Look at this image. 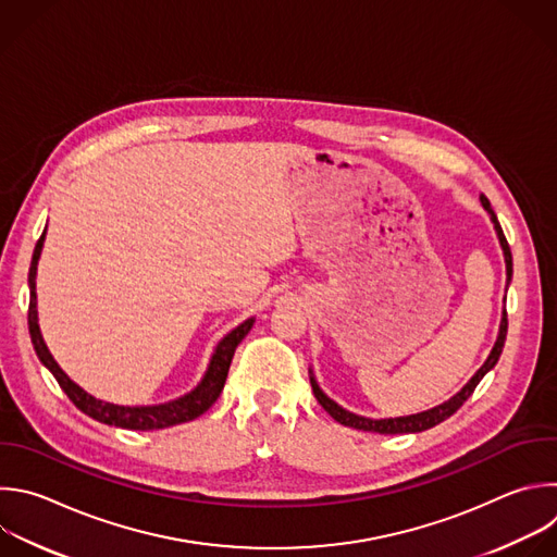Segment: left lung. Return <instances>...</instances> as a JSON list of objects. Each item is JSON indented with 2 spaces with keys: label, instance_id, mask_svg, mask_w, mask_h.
<instances>
[{
  "label": "left lung",
  "instance_id": "8db88e82",
  "mask_svg": "<svg viewBox=\"0 0 557 557\" xmlns=\"http://www.w3.org/2000/svg\"><path fill=\"white\" fill-rule=\"evenodd\" d=\"M481 203L483 208L487 210L492 223H494V230L498 234V240H500V247H503V253H505V264H507V282L511 280V251H509V245H507V238L498 225V219L490 206V201L485 197H481ZM505 336H507V312H503V321H500V330H498V338L487 356V360L483 362V367L479 369V372L470 379V383L457 394L453 396L448 403L431 409V411H424V413H418V416H407V418H389V420H369V418H362V416H356V413H349L345 409H341L336 403H332L317 385L314 379H310L312 383V394L314 398L319 400V405L343 426H349V429H358V431H372V433H381V435H400V433H422V431H429L437 424H442L444 420H448L453 413H457L461 409V405L472 396V392L476 389V385L481 383V379L490 372V369L496 364L500 351H503V345H505Z\"/></svg>",
  "mask_w": 557,
  "mask_h": 557
}]
</instances>
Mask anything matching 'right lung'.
Here are the masks:
<instances>
[{
  "instance_id": "add662e5",
  "label": "right lung",
  "mask_w": 557,
  "mask_h": 557,
  "mask_svg": "<svg viewBox=\"0 0 557 557\" xmlns=\"http://www.w3.org/2000/svg\"><path fill=\"white\" fill-rule=\"evenodd\" d=\"M44 238L46 232L41 234L37 247H35V256H33V264H30V273H28V284H30V306H28V327H30V338L35 345V351L39 356V360L50 369L52 376L57 379V383L61 385V389L67 394V398L89 418L109 424V426H120V429H131V431H154V429H168L181 422H190L195 418H199L201 413H206L221 396L225 381H227V372L230 364L234 358V351L238 347V343L249 334L251 325H253V317L247 319L245 323H240L236 330H232L216 347L212 362L208 367V374L201 381V385L174 403L168 405H157V407H120V405H109L102 400L91 398L87 392H83L76 383H72L67 379V374L57 364V360L52 358V354L48 351L41 332H39V323H37V293H35V277H37V262L41 256V247H44Z\"/></svg>"
}]
</instances>
